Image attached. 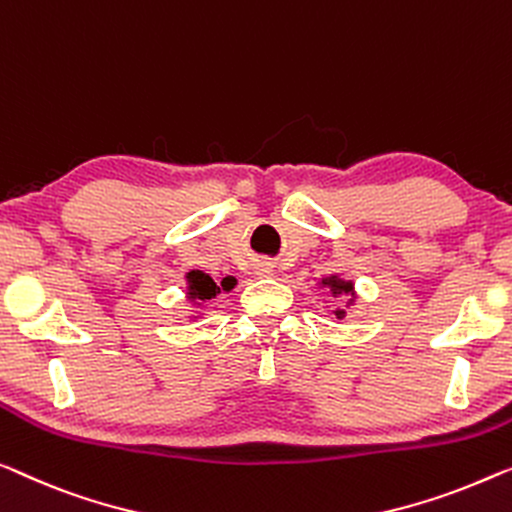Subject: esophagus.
I'll list each match as a JSON object with an SVG mask.
<instances>
[{
  "instance_id": "1",
  "label": "esophagus",
  "mask_w": 512,
  "mask_h": 512,
  "mask_svg": "<svg viewBox=\"0 0 512 512\" xmlns=\"http://www.w3.org/2000/svg\"><path fill=\"white\" fill-rule=\"evenodd\" d=\"M259 276H271V269H262L259 271Z\"/></svg>"
}]
</instances>
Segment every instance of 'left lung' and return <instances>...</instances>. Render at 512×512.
<instances>
[{
	"label": "left lung",
	"mask_w": 512,
	"mask_h": 512,
	"mask_svg": "<svg viewBox=\"0 0 512 512\" xmlns=\"http://www.w3.org/2000/svg\"><path fill=\"white\" fill-rule=\"evenodd\" d=\"M322 287L331 289L333 296H342V299H345V296H354V282L352 280H342L340 276L322 278ZM352 301L354 299H349V305H352ZM345 315H347L345 310H340V308L335 310V317H338V319H342Z\"/></svg>",
	"instance_id": "obj_1"
}]
</instances>
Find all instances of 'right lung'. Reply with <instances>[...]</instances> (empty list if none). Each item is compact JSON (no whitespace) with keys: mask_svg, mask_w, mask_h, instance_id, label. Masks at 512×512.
<instances>
[{"mask_svg":"<svg viewBox=\"0 0 512 512\" xmlns=\"http://www.w3.org/2000/svg\"><path fill=\"white\" fill-rule=\"evenodd\" d=\"M186 282H188V299L193 303H204V301H211L216 299L220 294V289H225V292H230V289L236 285L232 278H223V282H213L211 276H207L204 271H188L186 273Z\"/></svg>","mask_w":512,"mask_h":512,"instance_id":"right-lung-1","label":"right lung"}]
</instances>
